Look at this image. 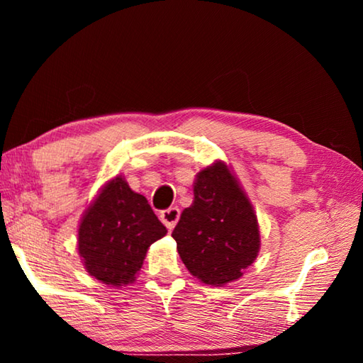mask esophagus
<instances>
[{
	"label": "esophagus",
	"mask_w": 363,
	"mask_h": 363,
	"mask_svg": "<svg viewBox=\"0 0 363 363\" xmlns=\"http://www.w3.org/2000/svg\"><path fill=\"white\" fill-rule=\"evenodd\" d=\"M179 218H181V211L177 206H171L168 210H163L162 214H160V219H162V223L168 227V230L174 229V225L177 224Z\"/></svg>",
	"instance_id": "obj_1"
}]
</instances>
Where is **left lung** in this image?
<instances>
[{"label": "left lung", "mask_w": 363, "mask_h": 363, "mask_svg": "<svg viewBox=\"0 0 363 363\" xmlns=\"http://www.w3.org/2000/svg\"><path fill=\"white\" fill-rule=\"evenodd\" d=\"M194 195L173 230L182 262L206 285L240 279L259 251L253 206L220 162L200 171Z\"/></svg>", "instance_id": "left-lung-1"}]
</instances>
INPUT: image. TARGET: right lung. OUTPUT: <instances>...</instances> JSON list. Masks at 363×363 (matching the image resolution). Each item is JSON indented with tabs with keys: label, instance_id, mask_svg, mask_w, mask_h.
<instances>
[{
	"label": "right lung",
	"instance_id": "1",
	"mask_svg": "<svg viewBox=\"0 0 363 363\" xmlns=\"http://www.w3.org/2000/svg\"><path fill=\"white\" fill-rule=\"evenodd\" d=\"M167 235L144 195L133 192L123 177L110 181L83 216L78 251L84 267L107 285L133 284L147 248Z\"/></svg>",
	"mask_w": 363,
	"mask_h": 363
}]
</instances>
